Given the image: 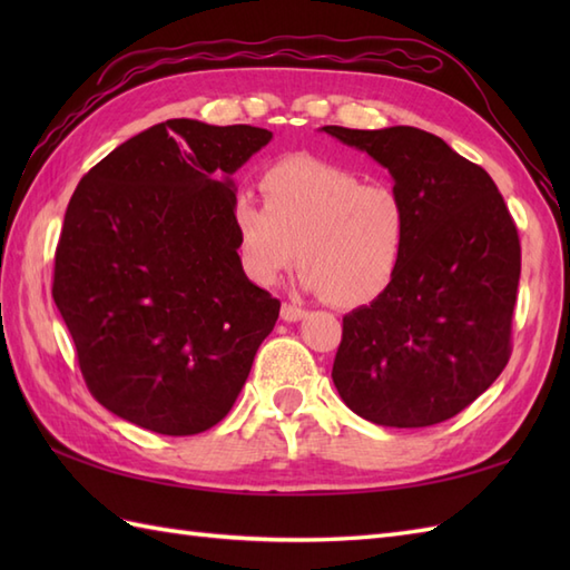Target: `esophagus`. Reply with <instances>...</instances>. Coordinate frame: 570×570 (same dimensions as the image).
Returning <instances> with one entry per match:
<instances>
[{
	"label": "esophagus",
	"mask_w": 570,
	"mask_h": 570,
	"mask_svg": "<svg viewBox=\"0 0 570 570\" xmlns=\"http://www.w3.org/2000/svg\"><path fill=\"white\" fill-rule=\"evenodd\" d=\"M301 318H306V311L301 308V306H296V304H284V306H282V321L296 323V321H301Z\"/></svg>",
	"instance_id": "34e87169"
}]
</instances>
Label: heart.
I'll return each instance as SVG.
<instances>
[{"instance_id": "1", "label": "heart", "mask_w": 570, "mask_h": 570, "mask_svg": "<svg viewBox=\"0 0 570 570\" xmlns=\"http://www.w3.org/2000/svg\"><path fill=\"white\" fill-rule=\"evenodd\" d=\"M259 190L264 205L233 203L239 262L254 284L274 286L298 259L301 282L333 306H365L390 288L409 239V210L392 186L286 156L262 174Z\"/></svg>"}]
</instances>
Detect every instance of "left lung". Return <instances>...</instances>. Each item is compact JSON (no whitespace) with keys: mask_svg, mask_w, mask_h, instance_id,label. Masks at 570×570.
Masks as SVG:
<instances>
[{"mask_svg":"<svg viewBox=\"0 0 570 570\" xmlns=\"http://www.w3.org/2000/svg\"><path fill=\"white\" fill-rule=\"evenodd\" d=\"M325 135L394 178L409 239L394 282L343 318L333 382L357 416L421 429L453 419L500 377L512 353L522 247L485 168L416 127Z\"/></svg>","mask_w":570,"mask_h":570,"instance_id":"obj_1","label":"left lung"}]
</instances>
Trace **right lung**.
Instances as JSON below:
<instances>
[{
	"label": "right lung",
	"instance_id": "1",
	"mask_svg": "<svg viewBox=\"0 0 570 570\" xmlns=\"http://www.w3.org/2000/svg\"><path fill=\"white\" fill-rule=\"evenodd\" d=\"M269 129L166 119L80 178L56 247L53 301L90 394L164 435L227 416L278 304L242 269L233 174Z\"/></svg>",
	"mask_w": 570,
	"mask_h": 570
}]
</instances>
